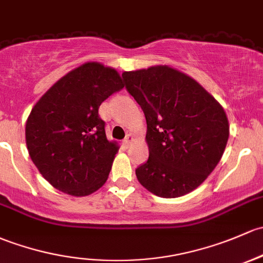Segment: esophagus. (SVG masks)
Instances as JSON below:
<instances>
[{
    "mask_svg": "<svg viewBox=\"0 0 263 263\" xmlns=\"http://www.w3.org/2000/svg\"><path fill=\"white\" fill-rule=\"evenodd\" d=\"M132 140H134V136H132V135H127V136L124 137V140H123V145L128 146L129 143L132 142Z\"/></svg>",
    "mask_w": 263,
    "mask_h": 263,
    "instance_id": "esophagus-1",
    "label": "esophagus"
}]
</instances>
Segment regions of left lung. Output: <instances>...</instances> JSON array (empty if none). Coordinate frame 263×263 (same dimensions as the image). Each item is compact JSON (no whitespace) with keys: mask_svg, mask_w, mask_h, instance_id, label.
Instances as JSON below:
<instances>
[{"mask_svg":"<svg viewBox=\"0 0 263 263\" xmlns=\"http://www.w3.org/2000/svg\"><path fill=\"white\" fill-rule=\"evenodd\" d=\"M122 78L147 123L150 154L136 168L141 185L162 198L197 189L224 153V109L198 82L166 65L124 71Z\"/></svg>","mask_w":263,"mask_h":263,"instance_id":"8db88e82","label":"left lung"}]
</instances>
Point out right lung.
Segmentation results:
<instances>
[{
    "mask_svg": "<svg viewBox=\"0 0 263 263\" xmlns=\"http://www.w3.org/2000/svg\"><path fill=\"white\" fill-rule=\"evenodd\" d=\"M124 87L112 68L87 63L63 77L40 98L26 122V145L41 175L74 197L98 190L118 147L106 136L102 102Z\"/></svg>",
    "mask_w": 263,
    "mask_h": 263,
    "instance_id": "right-lung-1",
    "label": "right lung"
}]
</instances>
